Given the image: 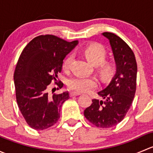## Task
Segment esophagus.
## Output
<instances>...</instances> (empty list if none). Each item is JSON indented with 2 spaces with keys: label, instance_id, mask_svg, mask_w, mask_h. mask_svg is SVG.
I'll return each mask as SVG.
<instances>
[{
  "label": "esophagus",
  "instance_id": "1",
  "mask_svg": "<svg viewBox=\"0 0 153 153\" xmlns=\"http://www.w3.org/2000/svg\"><path fill=\"white\" fill-rule=\"evenodd\" d=\"M69 95H70L71 97H73V96H77V95H81V93H80V92H71L70 93H69Z\"/></svg>",
  "mask_w": 153,
  "mask_h": 153
}]
</instances>
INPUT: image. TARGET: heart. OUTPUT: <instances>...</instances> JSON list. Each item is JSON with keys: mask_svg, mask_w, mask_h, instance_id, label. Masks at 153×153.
Masks as SVG:
<instances>
[{"mask_svg": "<svg viewBox=\"0 0 153 153\" xmlns=\"http://www.w3.org/2000/svg\"><path fill=\"white\" fill-rule=\"evenodd\" d=\"M83 53L89 62L96 65L97 71L103 78L106 79L113 75L115 66L112 61H105L107 52L104 46L99 44H89L84 48ZM72 59L71 55L64 58L62 64L63 70L67 71L69 69ZM67 85L69 89L77 92H88L96 87L98 81L93 77L75 76L68 81Z\"/></svg>", "mask_w": 153, "mask_h": 153, "instance_id": "obj_1", "label": "heart"}]
</instances>
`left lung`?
I'll return each mask as SVG.
<instances>
[{
  "instance_id": "1",
  "label": "left lung",
  "mask_w": 153,
  "mask_h": 153,
  "mask_svg": "<svg viewBox=\"0 0 153 153\" xmlns=\"http://www.w3.org/2000/svg\"><path fill=\"white\" fill-rule=\"evenodd\" d=\"M110 43L116 64V73L105 89L98 92L103 100H92L84 110L86 119L100 128L119 124L130 108L136 90L137 63L132 49L120 37L104 32Z\"/></svg>"
}]
</instances>
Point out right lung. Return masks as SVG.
I'll list each match as a JSON object with an SVG mask.
<instances>
[{
  "instance_id": "add662e5",
  "label": "right lung",
  "mask_w": 153,
  "mask_h": 153,
  "mask_svg": "<svg viewBox=\"0 0 153 153\" xmlns=\"http://www.w3.org/2000/svg\"><path fill=\"white\" fill-rule=\"evenodd\" d=\"M78 44L55 35L35 37L26 46L19 57L15 73V95L18 107L31 128L43 130L56 124L63 103L69 98V92L48 94L52 81L57 89L64 86L58 81L64 58Z\"/></svg>"
}]
</instances>
